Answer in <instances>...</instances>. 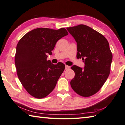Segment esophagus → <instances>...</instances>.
<instances>
[{
  "mask_svg": "<svg viewBox=\"0 0 125 125\" xmlns=\"http://www.w3.org/2000/svg\"><path fill=\"white\" fill-rule=\"evenodd\" d=\"M65 70H68L70 69V66H68V65H65Z\"/></svg>",
  "mask_w": 125,
  "mask_h": 125,
  "instance_id": "obj_1",
  "label": "esophagus"
}]
</instances>
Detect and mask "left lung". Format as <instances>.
Instances as JSON below:
<instances>
[{
  "instance_id": "left-lung-1",
  "label": "left lung",
  "mask_w": 125,
  "mask_h": 125,
  "mask_svg": "<svg viewBox=\"0 0 125 125\" xmlns=\"http://www.w3.org/2000/svg\"><path fill=\"white\" fill-rule=\"evenodd\" d=\"M67 29L77 42L76 57L82 58L85 63L83 68L71 67L75 76L70 85L80 96H91L101 89L109 75L113 55L109 42L101 33L84 24Z\"/></svg>"
}]
</instances>
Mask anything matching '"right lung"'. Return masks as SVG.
Wrapping results in <instances>:
<instances>
[{"label": "right lung", "mask_w": 125, "mask_h": 125, "mask_svg": "<svg viewBox=\"0 0 125 125\" xmlns=\"http://www.w3.org/2000/svg\"><path fill=\"white\" fill-rule=\"evenodd\" d=\"M68 34L64 28L58 30L38 28L26 33L19 40L15 54V65L20 82L29 94L37 98L46 97L52 91L65 69L47 60L61 38Z\"/></svg>", "instance_id": "right-lung-1"}]
</instances>
